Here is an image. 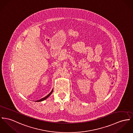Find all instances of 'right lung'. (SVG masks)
Masks as SVG:
<instances>
[{
    "mask_svg": "<svg viewBox=\"0 0 133 133\" xmlns=\"http://www.w3.org/2000/svg\"><path fill=\"white\" fill-rule=\"evenodd\" d=\"M53 92V89L52 90V91H51V92L49 94H48L46 96H45V97H44V98H42L41 99H40V100H37V101H36V102H41V101H44V100H45V99H46L51 95V93L52 92Z\"/></svg>",
    "mask_w": 133,
    "mask_h": 133,
    "instance_id": "add662e5",
    "label": "right lung"
}]
</instances>
